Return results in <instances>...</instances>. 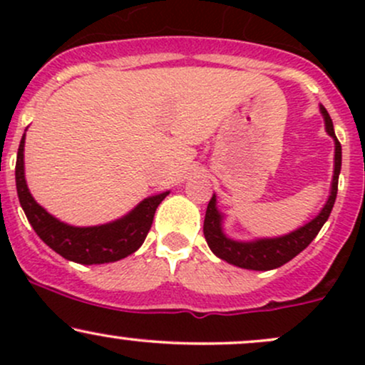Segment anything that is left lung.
Instances as JSON below:
<instances>
[{"mask_svg":"<svg viewBox=\"0 0 365 365\" xmlns=\"http://www.w3.org/2000/svg\"><path fill=\"white\" fill-rule=\"evenodd\" d=\"M322 115L326 120V130L334 139L336 149H334V175H333V185H331V195L322 207L319 216L314 217L311 223H307L302 228L295 230L293 233H288L284 237L278 238H267V240L257 242H233L226 238L221 232V215L216 209V195L209 200L206 220H204V237L209 249L215 252L217 257L223 261L233 264V266L245 267V269L254 271H267L274 269V267L283 266L288 261H292L297 254H300L311 242L316 238L322 225L326 223L331 215V209L334 206L338 192V175L341 170V145L338 142L336 135L333 130V121H331L326 108L321 106Z\"/></svg>","mask_w":365,"mask_h":365,"instance_id":"1","label":"left lung"}]
</instances>
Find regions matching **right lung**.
Wrapping results in <instances>:
<instances>
[{
    "instance_id": "1",
    "label": "right lung",
    "mask_w": 365,
    "mask_h": 365,
    "mask_svg": "<svg viewBox=\"0 0 365 365\" xmlns=\"http://www.w3.org/2000/svg\"><path fill=\"white\" fill-rule=\"evenodd\" d=\"M24 144L25 133L16 154V194L29 223L32 225L41 240L51 247L54 252L78 264H104L120 261L135 252L144 244L153 225L154 212L168 192L144 199L130 215L115 223L75 228L46 212V209L41 207L31 195L24 177Z\"/></svg>"
}]
</instances>
